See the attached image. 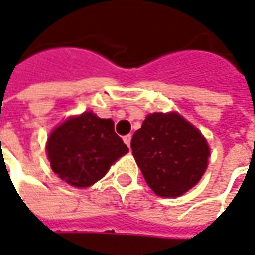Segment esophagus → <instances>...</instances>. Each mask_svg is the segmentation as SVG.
Listing matches in <instances>:
<instances>
[{"mask_svg": "<svg viewBox=\"0 0 255 255\" xmlns=\"http://www.w3.org/2000/svg\"><path fill=\"white\" fill-rule=\"evenodd\" d=\"M130 141H131V136L130 134H128V136L124 137V142L128 145V147L130 148Z\"/></svg>", "mask_w": 255, "mask_h": 255, "instance_id": "1", "label": "esophagus"}]
</instances>
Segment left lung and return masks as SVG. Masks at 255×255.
<instances>
[{"label": "left lung", "instance_id": "1", "mask_svg": "<svg viewBox=\"0 0 255 255\" xmlns=\"http://www.w3.org/2000/svg\"><path fill=\"white\" fill-rule=\"evenodd\" d=\"M130 145L147 184L163 198L180 196L196 185L210 155L200 131L176 113L148 115Z\"/></svg>", "mask_w": 255, "mask_h": 255}]
</instances>
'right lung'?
<instances>
[{
    "instance_id": "right-lung-1",
    "label": "right lung",
    "mask_w": 255,
    "mask_h": 255,
    "mask_svg": "<svg viewBox=\"0 0 255 255\" xmlns=\"http://www.w3.org/2000/svg\"><path fill=\"white\" fill-rule=\"evenodd\" d=\"M128 151L114 130L113 119H102L93 113L67 119L52 131L46 145L52 170L78 188L103 178Z\"/></svg>"
}]
</instances>
